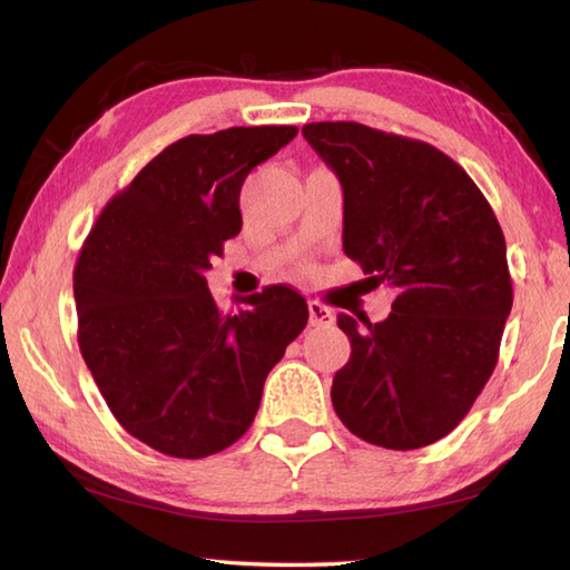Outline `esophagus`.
<instances>
[{
	"instance_id": "obj_1",
	"label": "esophagus",
	"mask_w": 570,
	"mask_h": 570,
	"mask_svg": "<svg viewBox=\"0 0 570 570\" xmlns=\"http://www.w3.org/2000/svg\"><path fill=\"white\" fill-rule=\"evenodd\" d=\"M334 321H336V316L326 304L314 302V298L308 302V324L316 328H328V326H334Z\"/></svg>"
}]
</instances>
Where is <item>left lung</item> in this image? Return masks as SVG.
<instances>
[{"label": "left lung", "instance_id": "8db88e82", "mask_svg": "<svg viewBox=\"0 0 570 570\" xmlns=\"http://www.w3.org/2000/svg\"><path fill=\"white\" fill-rule=\"evenodd\" d=\"M304 139L344 189V252L389 318L338 314L351 341L331 403L374 446L411 451L463 421L491 379L513 286L505 239L479 186L426 141L358 121H314Z\"/></svg>", "mask_w": 570, "mask_h": 570}]
</instances>
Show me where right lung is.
Returning a JSON list of instances; mask_svg holds the SVG:
<instances>
[{
  "instance_id": "1",
  "label": "right lung",
  "mask_w": 570,
  "mask_h": 570,
  "mask_svg": "<svg viewBox=\"0 0 570 570\" xmlns=\"http://www.w3.org/2000/svg\"><path fill=\"white\" fill-rule=\"evenodd\" d=\"M296 127H232L169 144L114 194L75 266L77 341L124 431L174 459L239 441L264 381L308 321L284 284L222 312L206 268L242 232L239 194Z\"/></svg>"
}]
</instances>
